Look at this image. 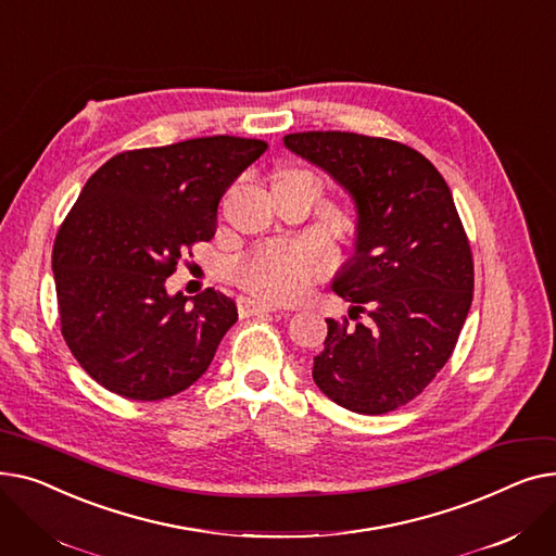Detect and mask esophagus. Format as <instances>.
<instances>
[{
    "label": "esophagus",
    "mask_w": 556,
    "mask_h": 556,
    "mask_svg": "<svg viewBox=\"0 0 556 556\" xmlns=\"http://www.w3.org/2000/svg\"><path fill=\"white\" fill-rule=\"evenodd\" d=\"M239 311H241V315H258V313H275L277 306L270 304V302L254 300V298H241L239 300Z\"/></svg>",
    "instance_id": "34e87169"
}]
</instances>
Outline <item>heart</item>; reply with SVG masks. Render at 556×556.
Returning a JSON list of instances; mask_svg holds the SVG:
<instances>
[{"mask_svg":"<svg viewBox=\"0 0 556 556\" xmlns=\"http://www.w3.org/2000/svg\"><path fill=\"white\" fill-rule=\"evenodd\" d=\"M331 263L329 252L317 243H295L254 254L241 266V281L273 302L300 300L313 277Z\"/></svg>","mask_w":556,"mask_h":556,"instance_id":"obj_1","label":"heart"}]
</instances>
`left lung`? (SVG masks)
<instances>
[{
  "label": "left lung",
  "instance_id": "1",
  "mask_svg": "<svg viewBox=\"0 0 556 556\" xmlns=\"http://www.w3.org/2000/svg\"><path fill=\"white\" fill-rule=\"evenodd\" d=\"M283 146L354 202V252L331 288L352 302L327 319L313 381L358 415L413 401L451 358L473 300V261L453 193L421 153L356 132H295Z\"/></svg>",
  "mask_w": 556,
  "mask_h": 556
}]
</instances>
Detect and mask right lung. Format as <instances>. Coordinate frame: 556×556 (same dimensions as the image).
Returning a JSON list of instances; mask_svg holds the SVG:
<instances>
[{"label":"right lung","mask_w":556,"mask_h":556,"mask_svg":"<svg viewBox=\"0 0 556 556\" xmlns=\"http://www.w3.org/2000/svg\"><path fill=\"white\" fill-rule=\"evenodd\" d=\"M266 141L200 137L114 155L85 182L53 243L61 327L78 365L105 390L160 401L207 371L237 304L207 288L168 293L195 241L216 233L223 193Z\"/></svg>","instance_id":"obj_1"}]
</instances>
